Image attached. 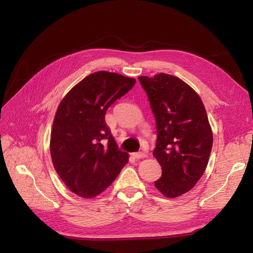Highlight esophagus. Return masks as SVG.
Listing matches in <instances>:
<instances>
[{
    "label": "esophagus",
    "instance_id": "1",
    "mask_svg": "<svg viewBox=\"0 0 253 253\" xmlns=\"http://www.w3.org/2000/svg\"><path fill=\"white\" fill-rule=\"evenodd\" d=\"M133 156H134L136 159H140V158L147 157V154H145L144 152H137V153H134Z\"/></svg>",
    "mask_w": 253,
    "mask_h": 253
}]
</instances>
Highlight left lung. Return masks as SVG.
Instances as JSON below:
<instances>
[{
	"label": "left lung",
	"instance_id": "1",
	"mask_svg": "<svg viewBox=\"0 0 253 253\" xmlns=\"http://www.w3.org/2000/svg\"><path fill=\"white\" fill-rule=\"evenodd\" d=\"M138 80L156 120L153 155L163 174L155 187L167 197H177L195 186L208 165L213 143L208 116L196 91L175 76L160 73Z\"/></svg>",
	"mask_w": 253,
	"mask_h": 253
}]
</instances>
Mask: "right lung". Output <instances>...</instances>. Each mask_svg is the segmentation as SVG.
I'll return each instance as SVG.
<instances>
[{"label": "right lung", "instance_id": "1", "mask_svg": "<svg viewBox=\"0 0 253 253\" xmlns=\"http://www.w3.org/2000/svg\"><path fill=\"white\" fill-rule=\"evenodd\" d=\"M136 80L100 71L75 85L59 104L50 135L56 172L72 192L91 198L108 188L128 155L112 136L104 116Z\"/></svg>", "mask_w": 253, "mask_h": 253}]
</instances>
